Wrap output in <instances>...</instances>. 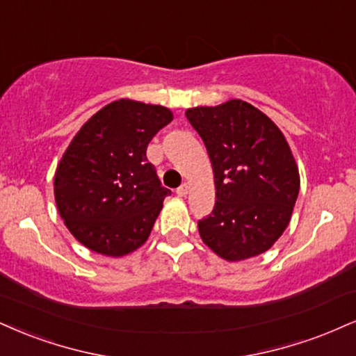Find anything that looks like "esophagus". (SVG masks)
Segmentation results:
<instances>
[{
	"instance_id": "1",
	"label": "esophagus",
	"mask_w": 356,
	"mask_h": 356,
	"mask_svg": "<svg viewBox=\"0 0 356 356\" xmlns=\"http://www.w3.org/2000/svg\"><path fill=\"white\" fill-rule=\"evenodd\" d=\"M189 191H191V186H189V184H187V182H184L182 186L179 187V189L175 191V192H177V195H181V197H186L187 194H189Z\"/></svg>"
}]
</instances>
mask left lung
Here are the masks:
<instances>
[{
    "mask_svg": "<svg viewBox=\"0 0 356 356\" xmlns=\"http://www.w3.org/2000/svg\"><path fill=\"white\" fill-rule=\"evenodd\" d=\"M212 162L216 207L202 242L227 262L267 252L292 219L300 174L284 132L242 99L186 111Z\"/></svg>",
    "mask_w": 356,
    "mask_h": 356,
    "instance_id": "left-lung-1",
    "label": "left lung"
}]
</instances>
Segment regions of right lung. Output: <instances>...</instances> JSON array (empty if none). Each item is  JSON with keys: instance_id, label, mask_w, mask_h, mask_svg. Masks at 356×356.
I'll use <instances>...</instances> for the list:
<instances>
[{"instance_id": "right-lung-1", "label": "right lung", "mask_w": 356, "mask_h": 356, "mask_svg": "<svg viewBox=\"0 0 356 356\" xmlns=\"http://www.w3.org/2000/svg\"><path fill=\"white\" fill-rule=\"evenodd\" d=\"M172 119L164 106L119 99L72 137L56 167L54 199L64 225L89 250L124 257L149 238L170 191L145 151Z\"/></svg>"}]
</instances>
